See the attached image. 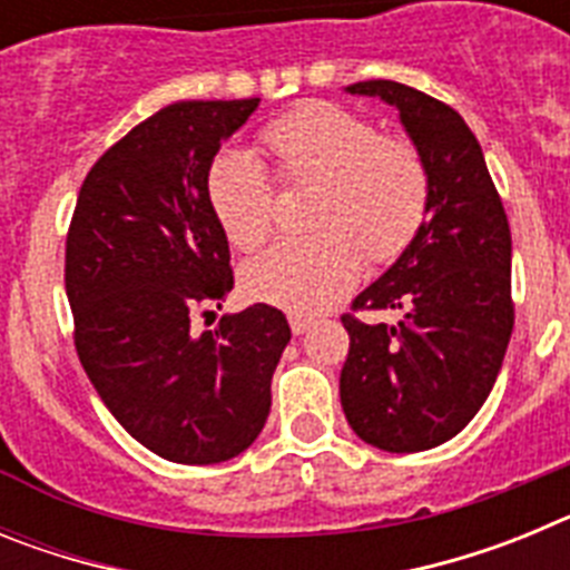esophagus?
Here are the masks:
<instances>
[{
  "mask_svg": "<svg viewBox=\"0 0 570 570\" xmlns=\"http://www.w3.org/2000/svg\"><path fill=\"white\" fill-rule=\"evenodd\" d=\"M311 325H314V320H308V316H291V331H294L296 336L299 334H305V331L311 328Z\"/></svg>",
  "mask_w": 570,
  "mask_h": 570,
  "instance_id": "obj_1",
  "label": "esophagus"
}]
</instances>
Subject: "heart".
<instances>
[{
	"label": "heart",
	"instance_id": "obj_1",
	"mask_svg": "<svg viewBox=\"0 0 570 570\" xmlns=\"http://www.w3.org/2000/svg\"><path fill=\"white\" fill-rule=\"evenodd\" d=\"M282 185H314L305 239L279 242L250 259L242 288L250 299L296 316L328 311L371 265L394 262L420 234L431 176L405 136L376 134L367 116L336 102H302L259 134ZM208 203L230 245L259 248L274 230L276 190L242 150L219 154L208 170Z\"/></svg>",
	"mask_w": 570,
	"mask_h": 570
}]
</instances>
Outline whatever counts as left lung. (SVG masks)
Masks as SVG:
<instances>
[{"instance_id": "1", "label": "left lung", "mask_w": 570, "mask_h": 570, "mask_svg": "<svg viewBox=\"0 0 570 570\" xmlns=\"http://www.w3.org/2000/svg\"><path fill=\"white\" fill-rule=\"evenodd\" d=\"M347 94L394 105L431 176L420 234L342 314L347 425L367 445L414 454L460 434L497 382L513 331L511 228L480 142L451 105L391 79ZM360 309L401 320L365 323Z\"/></svg>"}]
</instances>
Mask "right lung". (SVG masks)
<instances>
[{"label":"right lung","instance_id":"right-lung-1","mask_svg":"<svg viewBox=\"0 0 570 570\" xmlns=\"http://www.w3.org/2000/svg\"><path fill=\"white\" fill-rule=\"evenodd\" d=\"M256 105L194 99L148 116L88 170L65 242L85 374L136 442L179 465L225 462L259 436L291 342L285 314L262 302L194 331L234 288L208 170Z\"/></svg>","mask_w":570,"mask_h":570}]
</instances>
